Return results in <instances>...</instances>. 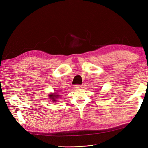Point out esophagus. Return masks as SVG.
Wrapping results in <instances>:
<instances>
[{"instance_id":"esophagus-1","label":"esophagus","mask_w":148,"mask_h":148,"mask_svg":"<svg viewBox=\"0 0 148 148\" xmlns=\"http://www.w3.org/2000/svg\"><path fill=\"white\" fill-rule=\"evenodd\" d=\"M74 86V88H75L77 89H79L82 88V86L80 85H75Z\"/></svg>"}]
</instances>
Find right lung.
Returning <instances> with one entry per match:
<instances>
[{
    "label": "right lung",
    "mask_w": 148,
    "mask_h": 148,
    "mask_svg": "<svg viewBox=\"0 0 148 148\" xmlns=\"http://www.w3.org/2000/svg\"><path fill=\"white\" fill-rule=\"evenodd\" d=\"M59 95H60L56 94H51L49 95V99H51V100H52V101H57L56 99L58 98L59 97Z\"/></svg>",
    "instance_id": "obj_1"
}]
</instances>
